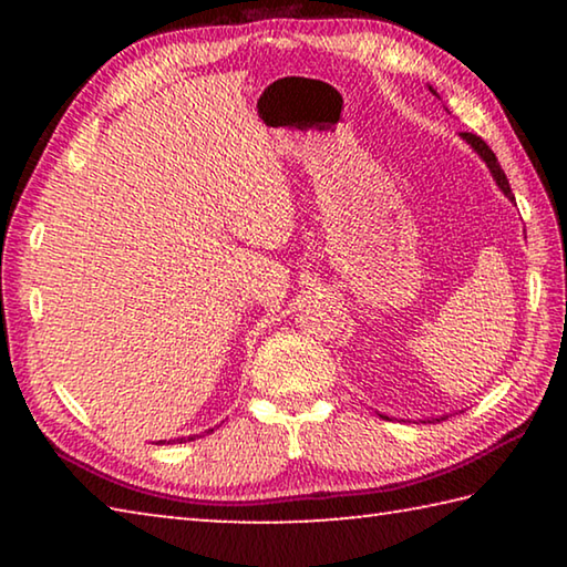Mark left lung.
Wrapping results in <instances>:
<instances>
[{"mask_svg":"<svg viewBox=\"0 0 567 567\" xmlns=\"http://www.w3.org/2000/svg\"><path fill=\"white\" fill-rule=\"evenodd\" d=\"M430 92H433L435 97H437V92H435L433 87H430ZM460 137H463V140L467 142V145L477 152V157L485 162L487 169H491L493 179H495V185L501 187L503 195H505L507 199H511V203H515V195H513V189H511V182H507L505 172H503V167H501V162H497V157H495V152H493L491 147H487L485 142L480 140L477 134H473V132H463V134H460ZM380 417H385V420H388V415H380ZM445 417H447V415H443V417H435V420H445ZM435 420H427V422H435ZM422 422H425V420H422Z\"/></svg>","mask_w":567,"mask_h":567,"instance_id":"8db88e82","label":"left lung"}]
</instances>
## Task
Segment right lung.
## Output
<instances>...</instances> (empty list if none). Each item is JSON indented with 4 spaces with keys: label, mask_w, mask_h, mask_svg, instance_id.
<instances>
[{
    "label": "right lung",
    "mask_w": 567,
    "mask_h": 567,
    "mask_svg": "<svg viewBox=\"0 0 567 567\" xmlns=\"http://www.w3.org/2000/svg\"><path fill=\"white\" fill-rule=\"evenodd\" d=\"M215 430V427H213ZM213 430H207V433H213ZM199 435H189V437H177V443H187V440H195ZM159 443H165V440H159Z\"/></svg>",
    "instance_id": "add662e5"
}]
</instances>
